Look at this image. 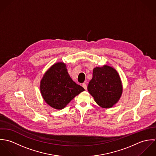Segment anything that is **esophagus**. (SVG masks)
Listing matches in <instances>:
<instances>
[{
    "instance_id": "1",
    "label": "esophagus",
    "mask_w": 156,
    "mask_h": 156,
    "mask_svg": "<svg viewBox=\"0 0 156 156\" xmlns=\"http://www.w3.org/2000/svg\"><path fill=\"white\" fill-rule=\"evenodd\" d=\"M82 87L84 88V89H85V90L87 89V84L85 83H83L82 84Z\"/></svg>"
}]
</instances>
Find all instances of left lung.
<instances>
[{"label":"left lung","instance_id":"8db88e82","mask_svg":"<svg viewBox=\"0 0 156 156\" xmlns=\"http://www.w3.org/2000/svg\"><path fill=\"white\" fill-rule=\"evenodd\" d=\"M122 90L121 79L114 68L104 65L93 69L88 90L100 107L105 109L113 107L119 100Z\"/></svg>","mask_w":156,"mask_h":156}]
</instances>
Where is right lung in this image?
Returning a JSON list of instances; mask_svg holds the SVG:
<instances>
[{
	"mask_svg": "<svg viewBox=\"0 0 156 156\" xmlns=\"http://www.w3.org/2000/svg\"><path fill=\"white\" fill-rule=\"evenodd\" d=\"M40 92L45 103L51 108L61 110L84 88L70 77L66 64L57 62L50 67L40 82Z\"/></svg>",
	"mask_w": 156,
	"mask_h": 156,
	"instance_id": "add662e5",
	"label": "right lung"
}]
</instances>
